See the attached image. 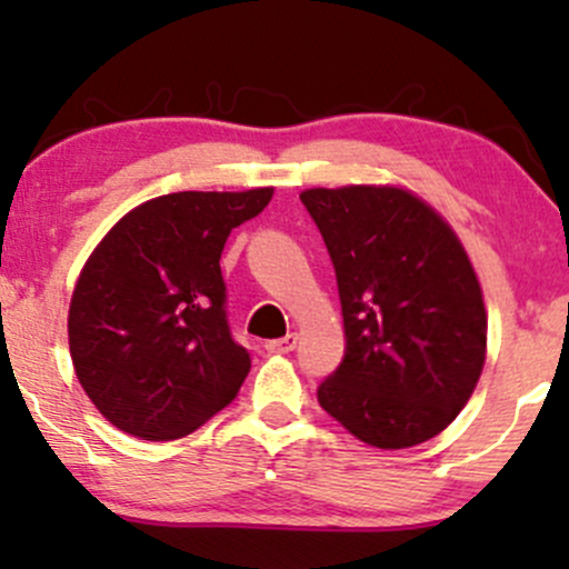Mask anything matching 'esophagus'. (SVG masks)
<instances>
[{
  "label": "esophagus",
  "instance_id": "1",
  "mask_svg": "<svg viewBox=\"0 0 569 569\" xmlns=\"http://www.w3.org/2000/svg\"><path fill=\"white\" fill-rule=\"evenodd\" d=\"M297 335H286L280 339H270V342H264V350L272 352V356H286V352H291L297 348Z\"/></svg>",
  "mask_w": 569,
  "mask_h": 569
}]
</instances>
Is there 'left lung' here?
I'll return each instance as SVG.
<instances>
[{"mask_svg":"<svg viewBox=\"0 0 569 569\" xmlns=\"http://www.w3.org/2000/svg\"><path fill=\"white\" fill-rule=\"evenodd\" d=\"M299 200L335 264L345 318V358L318 403L371 447L433 439L468 403L487 352L460 240L403 189H307Z\"/></svg>","mask_w":569,"mask_h":569,"instance_id":"1","label":"left lung"}]
</instances>
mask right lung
Masks as SVG:
<instances>
[{
	"instance_id": "obj_1",
	"label": "right lung",
	"mask_w": 569,
	"mask_h": 569,
	"mask_svg": "<svg viewBox=\"0 0 569 569\" xmlns=\"http://www.w3.org/2000/svg\"><path fill=\"white\" fill-rule=\"evenodd\" d=\"M272 189L173 192L126 213L77 280L69 350L77 380L112 426L181 439L232 403L251 356L227 321L221 251Z\"/></svg>"
}]
</instances>
